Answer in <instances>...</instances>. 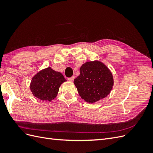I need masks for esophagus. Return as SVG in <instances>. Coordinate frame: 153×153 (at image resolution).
<instances>
[{
	"mask_svg": "<svg viewBox=\"0 0 153 153\" xmlns=\"http://www.w3.org/2000/svg\"><path fill=\"white\" fill-rule=\"evenodd\" d=\"M74 79H75V76H71L70 78H68V80L70 81V82H73L74 80Z\"/></svg>",
	"mask_w": 153,
	"mask_h": 153,
	"instance_id": "esophagus-1",
	"label": "esophagus"
}]
</instances>
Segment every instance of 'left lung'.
<instances>
[{
    "label": "left lung",
    "instance_id": "obj_1",
    "mask_svg": "<svg viewBox=\"0 0 153 153\" xmlns=\"http://www.w3.org/2000/svg\"><path fill=\"white\" fill-rule=\"evenodd\" d=\"M80 74L74 84L81 98L93 103L107 96L114 85L112 73L98 61L87 62L80 68Z\"/></svg>",
    "mask_w": 153,
    "mask_h": 153
}]
</instances>
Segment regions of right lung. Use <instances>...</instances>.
Returning a JSON list of instances; mask_svg holds the SVG:
<instances>
[{
    "label": "right lung",
    "mask_w": 153,
    "mask_h": 153,
    "mask_svg": "<svg viewBox=\"0 0 153 153\" xmlns=\"http://www.w3.org/2000/svg\"><path fill=\"white\" fill-rule=\"evenodd\" d=\"M66 81L62 73L48 67L33 76L30 89L36 98L43 101H51L56 98L60 86Z\"/></svg>",
    "instance_id": "right-lung-1"
}]
</instances>
